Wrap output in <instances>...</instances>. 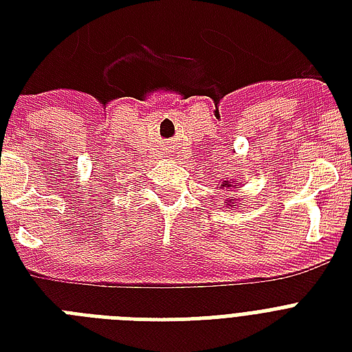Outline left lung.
<instances>
[{
    "mask_svg": "<svg viewBox=\"0 0 352 352\" xmlns=\"http://www.w3.org/2000/svg\"><path fill=\"white\" fill-rule=\"evenodd\" d=\"M221 186L225 188V186H230V184H228V181H226V182H225V184H221ZM232 203H234V199H232ZM234 206H235V204H234Z\"/></svg>",
    "mask_w": 352,
    "mask_h": 352,
    "instance_id": "8db88e82",
    "label": "left lung"
}]
</instances>
